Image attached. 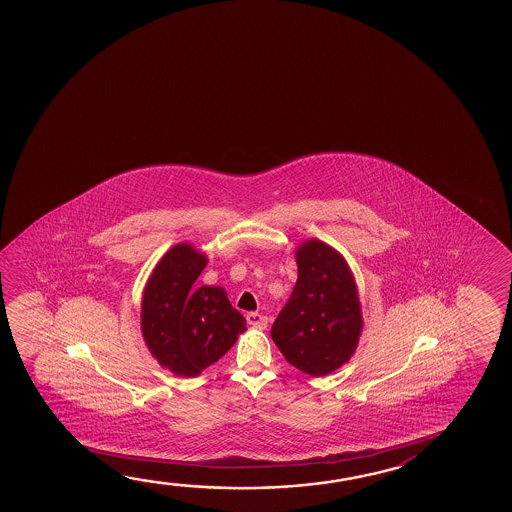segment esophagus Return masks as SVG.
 <instances>
[{
    "mask_svg": "<svg viewBox=\"0 0 512 512\" xmlns=\"http://www.w3.org/2000/svg\"><path fill=\"white\" fill-rule=\"evenodd\" d=\"M246 321L253 328H259V330H266L268 328V317L266 315L259 314V312H250L246 314Z\"/></svg>",
    "mask_w": 512,
    "mask_h": 512,
    "instance_id": "1",
    "label": "esophagus"
}]
</instances>
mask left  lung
<instances>
[{"mask_svg": "<svg viewBox=\"0 0 512 512\" xmlns=\"http://www.w3.org/2000/svg\"><path fill=\"white\" fill-rule=\"evenodd\" d=\"M296 264L298 282L271 337L287 362L319 378L351 360L362 335V305L353 271L330 244H299Z\"/></svg>", "mask_w": 512, "mask_h": 512, "instance_id": "1", "label": "left lung"}]
</instances>
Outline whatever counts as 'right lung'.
I'll return each mask as SVG.
<instances>
[{
  "label": "right lung",
  "instance_id": "obj_1",
  "mask_svg": "<svg viewBox=\"0 0 512 512\" xmlns=\"http://www.w3.org/2000/svg\"><path fill=\"white\" fill-rule=\"evenodd\" d=\"M205 266L207 255L193 244H175L143 289V340L163 369L182 378H197L246 331L223 287H193Z\"/></svg>",
  "mask_w": 512,
  "mask_h": 512
}]
</instances>
